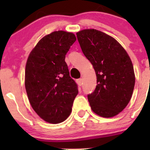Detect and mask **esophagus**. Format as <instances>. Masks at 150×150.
Segmentation results:
<instances>
[{"label":"esophagus","mask_w":150,"mask_h":150,"mask_svg":"<svg viewBox=\"0 0 150 150\" xmlns=\"http://www.w3.org/2000/svg\"><path fill=\"white\" fill-rule=\"evenodd\" d=\"M77 83L78 84L79 86H82V83H83V80H82V78H80L78 79V80H77Z\"/></svg>","instance_id":"obj_1"}]
</instances>
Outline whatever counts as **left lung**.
<instances>
[{"instance_id":"obj_1","label":"left lung","mask_w":150,"mask_h":150,"mask_svg":"<svg viewBox=\"0 0 150 150\" xmlns=\"http://www.w3.org/2000/svg\"><path fill=\"white\" fill-rule=\"evenodd\" d=\"M76 34L97 75L96 88L87 95L91 108L104 118L116 116L126 107L133 92L135 77L131 60L116 39L101 31L89 29Z\"/></svg>"}]
</instances>
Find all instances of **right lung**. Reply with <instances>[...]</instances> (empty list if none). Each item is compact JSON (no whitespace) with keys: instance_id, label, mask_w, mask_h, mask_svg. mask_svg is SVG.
I'll return each mask as SVG.
<instances>
[{"instance_id":"add662e5","label":"right lung","mask_w":150,"mask_h":150,"mask_svg":"<svg viewBox=\"0 0 150 150\" xmlns=\"http://www.w3.org/2000/svg\"><path fill=\"white\" fill-rule=\"evenodd\" d=\"M75 34L56 31L43 37L31 51L25 68V89L31 106L43 120L61 123L70 116L77 85L70 76L65 55Z\"/></svg>"}]
</instances>
